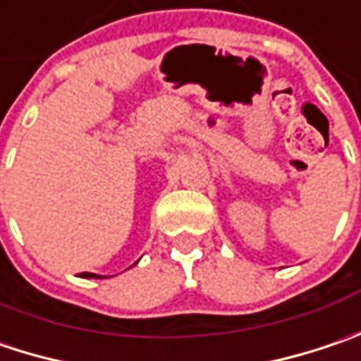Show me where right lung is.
Returning <instances> with one entry per match:
<instances>
[{
  "label": "right lung",
  "mask_w": 361,
  "mask_h": 361,
  "mask_svg": "<svg viewBox=\"0 0 361 361\" xmlns=\"http://www.w3.org/2000/svg\"><path fill=\"white\" fill-rule=\"evenodd\" d=\"M87 276H92V278H97V276H94V274H87Z\"/></svg>",
  "instance_id": "1"
}]
</instances>
